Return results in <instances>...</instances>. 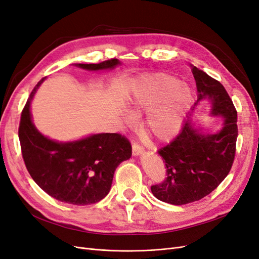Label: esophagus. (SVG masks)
Masks as SVG:
<instances>
[{
    "mask_svg": "<svg viewBox=\"0 0 259 259\" xmlns=\"http://www.w3.org/2000/svg\"><path fill=\"white\" fill-rule=\"evenodd\" d=\"M132 148H133V154H134V155H138V154L144 152V148L140 146L138 143H135V142L133 143Z\"/></svg>",
    "mask_w": 259,
    "mask_h": 259,
    "instance_id": "34e87169",
    "label": "esophagus"
}]
</instances>
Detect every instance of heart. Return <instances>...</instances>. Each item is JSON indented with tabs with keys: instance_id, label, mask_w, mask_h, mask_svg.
Segmentation results:
<instances>
[{
	"instance_id": "1",
	"label": "heart",
	"mask_w": 259,
	"mask_h": 259,
	"mask_svg": "<svg viewBox=\"0 0 259 259\" xmlns=\"http://www.w3.org/2000/svg\"><path fill=\"white\" fill-rule=\"evenodd\" d=\"M192 101V91L179 79L156 73L143 76L131 100L134 113L148 112L145 127L159 142L174 138ZM132 122L134 117L126 116Z\"/></svg>"
}]
</instances>
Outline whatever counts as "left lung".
<instances>
[{"label": "left lung", "instance_id": "1", "mask_svg": "<svg viewBox=\"0 0 259 259\" xmlns=\"http://www.w3.org/2000/svg\"><path fill=\"white\" fill-rule=\"evenodd\" d=\"M191 70L199 93L195 104L208 99L211 114L222 115L224 125L216 134L204 135L193 127L189 114L173 142L159 149L166 178L151 186V191L174 205L199 201L215 190L229 174L236 155L238 115L230 96L221 82L197 67Z\"/></svg>", "mask_w": 259, "mask_h": 259}]
</instances>
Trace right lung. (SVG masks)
<instances>
[{
	"mask_svg": "<svg viewBox=\"0 0 259 259\" xmlns=\"http://www.w3.org/2000/svg\"><path fill=\"white\" fill-rule=\"evenodd\" d=\"M112 58L99 64H77L86 70L113 69ZM31 92L20 117L18 136L23 161L30 176L46 193L73 205H89L103 200L110 191L115 168L132 155L130 140L116 133L92 135L72 143H58L43 136L31 120Z\"/></svg>",
	"mask_w": 259,
	"mask_h": 259,
	"instance_id": "add662e5",
	"label": "right lung"
}]
</instances>
